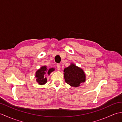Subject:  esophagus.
Instances as JSON below:
<instances>
[{
  "mask_svg": "<svg viewBox=\"0 0 122 122\" xmlns=\"http://www.w3.org/2000/svg\"><path fill=\"white\" fill-rule=\"evenodd\" d=\"M56 68H57V69H58V70H59V71L60 70V68H61L60 64H57Z\"/></svg>",
  "mask_w": 122,
  "mask_h": 122,
  "instance_id": "1",
  "label": "esophagus"
}]
</instances>
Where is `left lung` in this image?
<instances>
[{"instance_id": "obj_1", "label": "left lung", "mask_w": 122, "mask_h": 122, "mask_svg": "<svg viewBox=\"0 0 122 122\" xmlns=\"http://www.w3.org/2000/svg\"><path fill=\"white\" fill-rule=\"evenodd\" d=\"M64 77L66 83L73 87H78L85 81L83 70L73 63L64 69Z\"/></svg>"}]
</instances>
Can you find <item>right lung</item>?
Listing matches in <instances>:
<instances>
[{
	"instance_id": "1",
	"label": "right lung",
	"mask_w": 122,
	"mask_h": 122,
	"mask_svg": "<svg viewBox=\"0 0 122 122\" xmlns=\"http://www.w3.org/2000/svg\"><path fill=\"white\" fill-rule=\"evenodd\" d=\"M53 71H54V68H53L48 70L46 66H42L36 72L35 76L37 78L36 79V81L40 85H43L46 84L47 82V80L45 76L46 72H47L48 75H50L51 72Z\"/></svg>"
}]
</instances>
